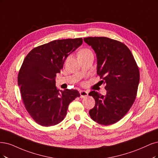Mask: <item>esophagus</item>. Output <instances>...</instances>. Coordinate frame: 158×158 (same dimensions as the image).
Segmentation results:
<instances>
[{
	"mask_svg": "<svg viewBox=\"0 0 158 158\" xmlns=\"http://www.w3.org/2000/svg\"><path fill=\"white\" fill-rule=\"evenodd\" d=\"M88 94H89L88 92L85 91V90L80 91V95H81V98H85L87 97V96H88Z\"/></svg>",
	"mask_w": 158,
	"mask_h": 158,
	"instance_id": "esophagus-1",
	"label": "esophagus"
}]
</instances>
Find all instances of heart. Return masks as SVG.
Returning a JSON list of instances; mask_svg holds the SVG:
<instances>
[{
    "instance_id": "b5f03b06",
    "label": "heart",
    "mask_w": 158,
    "mask_h": 158,
    "mask_svg": "<svg viewBox=\"0 0 158 158\" xmlns=\"http://www.w3.org/2000/svg\"><path fill=\"white\" fill-rule=\"evenodd\" d=\"M91 52L89 49H81L79 52H78V55H82V54H85V53H87V52Z\"/></svg>"
}]
</instances>
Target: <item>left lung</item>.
Returning <instances> with one entry per match:
<instances>
[{"mask_svg": "<svg viewBox=\"0 0 158 158\" xmlns=\"http://www.w3.org/2000/svg\"><path fill=\"white\" fill-rule=\"evenodd\" d=\"M85 42L97 56V74L103 80L106 96L90 92L94 107L89 110L91 118L108 126L119 121L135 100L140 73L136 61L129 48L119 41L107 37H88Z\"/></svg>", "mask_w": 158, "mask_h": 158, "instance_id": "left-lung-1", "label": "left lung"}]
</instances>
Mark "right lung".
Returning <instances> with one entry per match:
<instances>
[{
	"label": "right lung",
	"instance_id": "right-lung-1",
	"mask_svg": "<svg viewBox=\"0 0 158 158\" xmlns=\"http://www.w3.org/2000/svg\"><path fill=\"white\" fill-rule=\"evenodd\" d=\"M82 44V38L52 41L32 49L23 60L17 82L25 109L39 125L48 127L60 123L69 103L80 97L77 90L59 91L55 77L66 57Z\"/></svg>",
	"mask_w": 158,
	"mask_h": 158
}]
</instances>
